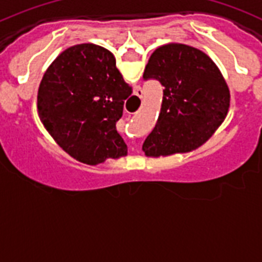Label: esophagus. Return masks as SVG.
<instances>
[{"instance_id":"esophagus-1","label":"esophagus","mask_w":262,"mask_h":262,"mask_svg":"<svg viewBox=\"0 0 262 262\" xmlns=\"http://www.w3.org/2000/svg\"><path fill=\"white\" fill-rule=\"evenodd\" d=\"M136 96H138L139 98H142V97H143V90L142 89L136 90Z\"/></svg>"}]
</instances>
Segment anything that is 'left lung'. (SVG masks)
Instances as JSON below:
<instances>
[{"instance_id":"left-lung-1","label":"left lung","mask_w":262,"mask_h":262,"mask_svg":"<svg viewBox=\"0 0 262 262\" xmlns=\"http://www.w3.org/2000/svg\"><path fill=\"white\" fill-rule=\"evenodd\" d=\"M143 78L164 86L159 119L143 143L145 156L193 151L211 138L230 108V90L216 64L190 46L157 48Z\"/></svg>"}]
</instances>
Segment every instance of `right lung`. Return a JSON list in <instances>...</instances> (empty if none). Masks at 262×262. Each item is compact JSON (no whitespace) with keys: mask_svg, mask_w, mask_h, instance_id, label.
I'll return each instance as SVG.
<instances>
[{"mask_svg":"<svg viewBox=\"0 0 262 262\" xmlns=\"http://www.w3.org/2000/svg\"><path fill=\"white\" fill-rule=\"evenodd\" d=\"M131 93L110 51L93 43L73 46L53 60L41 78L39 118L69 156L96 165L127 155L115 124Z\"/></svg>","mask_w":262,"mask_h":262,"instance_id":"1","label":"right lung"}]
</instances>
